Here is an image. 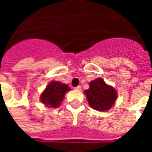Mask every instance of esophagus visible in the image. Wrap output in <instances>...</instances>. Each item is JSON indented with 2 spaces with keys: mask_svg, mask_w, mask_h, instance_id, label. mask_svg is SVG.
Returning <instances> with one entry per match:
<instances>
[{
  "mask_svg": "<svg viewBox=\"0 0 152 152\" xmlns=\"http://www.w3.org/2000/svg\"><path fill=\"white\" fill-rule=\"evenodd\" d=\"M75 89H76V90H80V89H81V86H76V87H75Z\"/></svg>",
  "mask_w": 152,
  "mask_h": 152,
  "instance_id": "obj_1",
  "label": "esophagus"
}]
</instances>
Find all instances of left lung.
<instances>
[{
	"mask_svg": "<svg viewBox=\"0 0 152 152\" xmlns=\"http://www.w3.org/2000/svg\"><path fill=\"white\" fill-rule=\"evenodd\" d=\"M89 106L99 112H106L112 108L117 98L116 90L108 86L102 78L89 82V88L85 91Z\"/></svg>",
	"mask_w": 152,
	"mask_h": 152,
	"instance_id": "8db88e82",
	"label": "left lung"
}]
</instances>
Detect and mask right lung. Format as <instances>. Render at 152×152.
Returning <instances> with one entry per match:
<instances>
[{
  "label": "right lung",
  "instance_id": "1",
  "mask_svg": "<svg viewBox=\"0 0 152 152\" xmlns=\"http://www.w3.org/2000/svg\"><path fill=\"white\" fill-rule=\"evenodd\" d=\"M70 89L69 86L66 84L58 81H51L41 94L40 101L48 107H58L64 99L66 93Z\"/></svg>",
  "mask_w": 152,
  "mask_h": 152
}]
</instances>
